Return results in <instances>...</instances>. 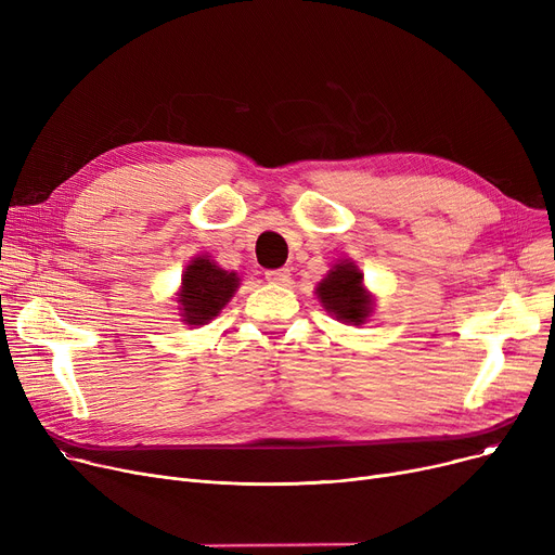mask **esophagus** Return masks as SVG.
Masks as SVG:
<instances>
[{"label": "esophagus", "instance_id": "esophagus-1", "mask_svg": "<svg viewBox=\"0 0 555 555\" xmlns=\"http://www.w3.org/2000/svg\"><path fill=\"white\" fill-rule=\"evenodd\" d=\"M266 279H268L270 283H276V285H287V283H289V270H287V268L268 270V272H266Z\"/></svg>", "mask_w": 555, "mask_h": 555}]
</instances>
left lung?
<instances>
[{
    "label": "left lung",
    "instance_id": "8db88e82",
    "mask_svg": "<svg viewBox=\"0 0 555 555\" xmlns=\"http://www.w3.org/2000/svg\"><path fill=\"white\" fill-rule=\"evenodd\" d=\"M362 279L364 274L356 262L341 260L335 262L331 272L319 281L317 297L331 314H335L337 322L362 326L371 317L373 295L366 293Z\"/></svg>",
    "mask_w": 555,
    "mask_h": 555
}]
</instances>
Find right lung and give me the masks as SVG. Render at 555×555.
Listing matches in <instances>:
<instances>
[{
	"instance_id": "obj_1",
	"label": "right lung",
	"mask_w": 555,
	"mask_h": 555,
	"mask_svg": "<svg viewBox=\"0 0 555 555\" xmlns=\"http://www.w3.org/2000/svg\"><path fill=\"white\" fill-rule=\"evenodd\" d=\"M238 285L241 279L236 272L218 268L209 256H195L182 274V287L178 293L182 322L189 326L209 324L236 295Z\"/></svg>"
}]
</instances>
